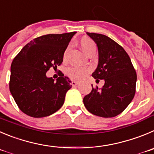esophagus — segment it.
I'll return each instance as SVG.
<instances>
[{"label": "esophagus", "mask_w": 154, "mask_h": 154, "mask_svg": "<svg viewBox=\"0 0 154 154\" xmlns=\"http://www.w3.org/2000/svg\"><path fill=\"white\" fill-rule=\"evenodd\" d=\"M71 84H72L73 87H77V86L79 84V82L75 81V80H73L72 83H71Z\"/></svg>", "instance_id": "1"}]
</instances>
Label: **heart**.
Segmentation results:
<instances>
[{
	"label": "heart",
	"mask_w": 154,
	"mask_h": 154,
	"mask_svg": "<svg viewBox=\"0 0 154 154\" xmlns=\"http://www.w3.org/2000/svg\"><path fill=\"white\" fill-rule=\"evenodd\" d=\"M80 45L83 51L88 54L93 50H95V45L93 40L88 37H83L80 40ZM67 49L64 51L63 58L65 60L67 58ZM89 72V69L83 67H70L67 69V74L73 80H81L84 78Z\"/></svg>",
	"instance_id": "b5f03b06"
}]
</instances>
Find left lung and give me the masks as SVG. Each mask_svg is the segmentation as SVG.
Listing matches in <instances>:
<instances>
[{"instance_id": "1", "label": "left lung", "mask_w": 154, "mask_h": 154, "mask_svg": "<svg viewBox=\"0 0 154 154\" xmlns=\"http://www.w3.org/2000/svg\"><path fill=\"white\" fill-rule=\"evenodd\" d=\"M97 43L99 64L92 76L97 81L104 80L102 89L93 87L84 98L86 109L103 118L118 116L133 100L136 91L137 74L130 57L120 45L102 34L87 32Z\"/></svg>"}]
</instances>
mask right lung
<instances>
[{
    "label": "right lung",
    "instance_id": "right-lung-1",
    "mask_svg": "<svg viewBox=\"0 0 154 154\" xmlns=\"http://www.w3.org/2000/svg\"><path fill=\"white\" fill-rule=\"evenodd\" d=\"M76 32L48 34L30 41L14 58L11 67L10 91L19 109L34 118L46 117L63 106L66 93L72 87L64 74L54 81L46 77L57 69Z\"/></svg>",
    "mask_w": 154,
    "mask_h": 154
}]
</instances>
